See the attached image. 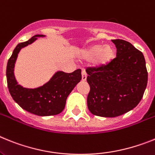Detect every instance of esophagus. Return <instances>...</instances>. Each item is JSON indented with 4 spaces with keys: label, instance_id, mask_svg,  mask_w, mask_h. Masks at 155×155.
I'll use <instances>...</instances> for the list:
<instances>
[{
    "label": "esophagus",
    "instance_id": "34e87169",
    "mask_svg": "<svg viewBox=\"0 0 155 155\" xmlns=\"http://www.w3.org/2000/svg\"><path fill=\"white\" fill-rule=\"evenodd\" d=\"M87 73H86V72L84 70H83V71H82V80H83V81H86V80H87Z\"/></svg>",
    "mask_w": 155,
    "mask_h": 155
}]
</instances>
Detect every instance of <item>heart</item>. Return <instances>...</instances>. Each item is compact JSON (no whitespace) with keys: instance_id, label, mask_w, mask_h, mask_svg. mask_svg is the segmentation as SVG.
I'll return each instance as SVG.
<instances>
[{"instance_id":"heart-1","label":"heart","mask_w":155,"mask_h":155,"mask_svg":"<svg viewBox=\"0 0 155 155\" xmlns=\"http://www.w3.org/2000/svg\"><path fill=\"white\" fill-rule=\"evenodd\" d=\"M115 49L111 45L92 44L84 48L80 52V57L83 60H91L95 68H103L109 64L115 58Z\"/></svg>"}]
</instances>
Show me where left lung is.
<instances>
[{
    "label": "left lung",
    "mask_w": 155,
    "mask_h": 155,
    "mask_svg": "<svg viewBox=\"0 0 155 155\" xmlns=\"http://www.w3.org/2000/svg\"><path fill=\"white\" fill-rule=\"evenodd\" d=\"M116 58L103 68L86 70L91 91L87 107L93 115L113 118L131 111L140 103L147 84L142 52L123 40H113Z\"/></svg>",
    "instance_id": "1"
}]
</instances>
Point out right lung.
Instances as JSON below:
<instances>
[{"mask_svg":"<svg viewBox=\"0 0 155 155\" xmlns=\"http://www.w3.org/2000/svg\"><path fill=\"white\" fill-rule=\"evenodd\" d=\"M44 37L45 35H35L27 41L18 44L8 59L6 69L8 87L13 100L21 108L39 116L60 114L65 107L68 96L82 79L80 69L75 70L71 73L58 71L48 83L41 87L29 89L18 84L14 74L15 64L18 53L21 48L36 41L37 37Z\"/></svg>","mask_w":155,"mask_h":155,"instance_id":"add662e5","label":"right lung"}]
</instances>
